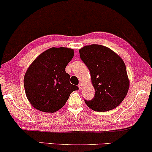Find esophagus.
<instances>
[{
	"label": "esophagus",
	"mask_w": 152,
	"mask_h": 152,
	"mask_svg": "<svg viewBox=\"0 0 152 152\" xmlns=\"http://www.w3.org/2000/svg\"><path fill=\"white\" fill-rule=\"evenodd\" d=\"M78 86H79V88H80V90H81V89H82V88H83V84H82V83L79 84V85H78Z\"/></svg>",
	"instance_id": "34e87169"
}]
</instances>
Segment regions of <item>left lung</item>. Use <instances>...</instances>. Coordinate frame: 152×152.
<instances>
[{"mask_svg":"<svg viewBox=\"0 0 152 152\" xmlns=\"http://www.w3.org/2000/svg\"><path fill=\"white\" fill-rule=\"evenodd\" d=\"M80 58L90 71L95 96L84 100L96 112L115 109L123 101L129 88V80L124 61L107 47L100 45L84 46L80 50Z\"/></svg>","mask_w":152,"mask_h":152,"instance_id":"1","label":"left lung"}]
</instances>
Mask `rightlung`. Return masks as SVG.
<instances>
[{
  "mask_svg": "<svg viewBox=\"0 0 152 152\" xmlns=\"http://www.w3.org/2000/svg\"><path fill=\"white\" fill-rule=\"evenodd\" d=\"M74 56V50L52 47L40 54L27 69L23 79L26 95L35 109L55 112L64 106L70 94L78 90L70 82L65 68Z\"/></svg>",
  "mask_w": 152,
  "mask_h": 152,
  "instance_id": "add662e5",
  "label": "right lung"
}]
</instances>
